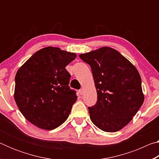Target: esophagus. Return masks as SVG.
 I'll list each match as a JSON object with an SVG mask.
<instances>
[{"instance_id": "34e87169", "label": "esophagus", "mask_w": 159, "mask_h": 159, "mask_svg": "<svg viewBox=\"0 0 159 159\" xmlns=\"http://www.w3.org/2000/svg\"><path fill=\"white\" fill-rule=\"evenodd\" d=\"M79 92L80 95H83V89H80V90H79Z\"/></svg>"}]
</instances>
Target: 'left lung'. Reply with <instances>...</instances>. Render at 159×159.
Returning a JSON list of instances; mask_svg holds the SVG:
<instances>
[{"label":"left lung","mask_w":159,"mask_h":159,"mask_svg":"<svg viewBox=\"0 0 159 159\" xmlns=\"http://www.w3.org/2000/svg\"><path fill=\"white\" fill-rule=\"evenodd\" d=\"M89 64L98 93L88 107L92 122L100 130L114 133L128 124L144 102L142 80L130 61L109 47L81 54Z\"/></svg>","instance_id":"1"}]
</instances>
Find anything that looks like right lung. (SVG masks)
Wrapping results in <instances>:
<instances>
[{"label":"right lung","mask_w":159,"mask_h":159,"mask_svg":"<svg viewBox=\"0 0 159 159\" xmlns=\"http://www.w3.org/2000/svg\"><path fill=\"white\" fill-rule=\"evenodd\" d=\"M76 57L59 48L46 47L35 52L16 74V104L38 128L53 130L68 118L77 95L69 88L71 75L65 67Z\"/></svg>","instance_id":"obj_1"}]
</instances>
